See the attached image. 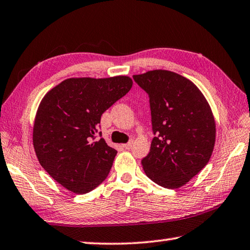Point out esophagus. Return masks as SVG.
Wrapping results in <instances>:
<instances>
[{"label":"esophagus","instance_id":"esophagus-1","mask_svg":"<svg viewBox=\"0 0 250 250\" xmlns=\"http://www.w3.org/2000/svg\"><path fill=\"white\" fill-rule=\"evenodd\" d=\"M132 144H133V141H129L128 143L124 144V147H125V149H130V148L132 147Z\"/></svg>","mask_w":250,"mask_h":250}]
</instances>
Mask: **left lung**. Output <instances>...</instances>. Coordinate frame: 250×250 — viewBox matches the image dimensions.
Returning <instances> with one entry per match:
<instances>
[{
  "mask_svg": "<svg viewBox=\"0 0 250 250\" xmlns=\"http://www.w3.org/2000/svg\"><path fill=\"white\" fill-rule=\"evenodd\" d=\"M149 99L154 138L142 159L147 177L166 188H178L208 164L216 141L211 109L198 87L168 70L133 76Z\"/></svg>",
  "mask_w": 250,
  "mask_h": 250,
  "instance_id": "obj_1",
  "label": "left lung"
}]
</instances>
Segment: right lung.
Returning a JSON list of instances; mask_svg holds the SVG:
<instances>
[{
    "label": "right lung",
    "mask_w": 250,
    "mask_h": 250,
    "mask_svg": "<svg viewBox=\"0 0 250 250\" xmlns=\"http://www.w3.org/2000/svg\"><path fill=\"white\" fill-rule=\"evenodd\" d=\"M132 83L125 76L71 78L42 100L33 126L34 150L43 169L70 192L89 193L108 175L117 150L102 138L101 117Z\"/></svg>",
    "instance_id": "1"
}]
</instances>
